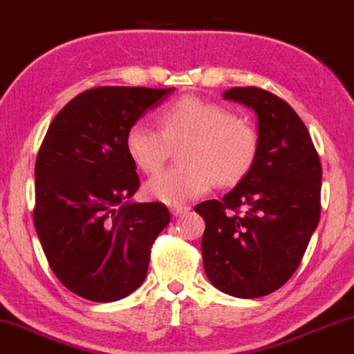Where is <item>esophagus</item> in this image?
<instances>
[{"label":"esophagus","mask_w":354,"mask_h":354,"mask_svg":"<svg viewBox=\"0 0 354 354\" xmlns=\"http://www.w3.org/2000/svg\"><path fill=\"white\" fill-rule=\"evenodd\" d=\"M189 210H190L189 205H172V207H170V213H172L174 216L185 215V213Z\"/></svg>","instance_id":"obj_1"}]
</instances>
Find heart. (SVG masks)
<instances>
[{"instance_id": "b5f03b06", "label": "heart", "mask_w": 354, "mask_h": 354, "mask_svg": "<svg viewBox=\"0 0 354 354\" xmlns=\"http://www.w3.org/2000/svg\"><path fill=\"white\" fill-rule=\"evenodd\" d=\"M159 131L134 123L124 138L126 151L142 172L156 174L178 147L182 164L152 177L147 195L177 205L207 194L218 180L234 185L248 176L259 152V134L250 121L223 104L195 95L180 97L157 113Z\"/></svg>"}]
</instances>
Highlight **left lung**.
I'll use <instances>...</instances> for the list:
<instances>
[{
    "instance_id": "obj_1",
    "label": "left lung",
    "mask_w": 354,
    "mask_h": 354,
    "mask_svg": "<svg viewBox=\"0 0 354 354\" xmlns=\"http://www.w3.org/2000/svg\"><path fill=\"white\" fill-rule=\"evenodd\" d=\"M226 100L257 115L252 169L221 200L198 203L203 268L216 289L256 299L297 270L320 220L322 164L307 126L289 103L259 86H234Z\"/></svg>"
}]
</instances>
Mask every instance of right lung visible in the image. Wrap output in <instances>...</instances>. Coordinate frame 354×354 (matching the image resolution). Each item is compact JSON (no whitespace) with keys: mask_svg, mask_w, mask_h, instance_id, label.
Returning <instances> with one entry per match:
<instances>
[{"mask_svg":"<svg viewBox=\"0 0 354 354\" xmlns=\"http://www.w3.org/2000/svg\"><path fill=\"white\" fill-rule=\"evenodd\" d=\"M174 88L95 86L57 113L36 159L34 226L60 282L93 302L141 286L170 221L164 203H129L139 189L128 129Z\"/></svg>","mask_w":354,"mask_h":354,"instance_id":"add662e5","label":"right lung"}]
</instances>
